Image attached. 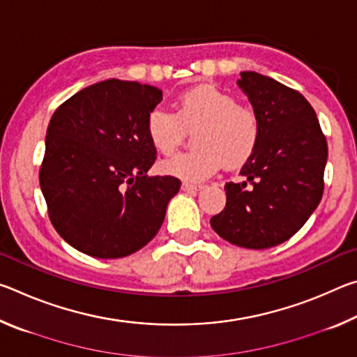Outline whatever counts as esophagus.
<instances>
[{
    "instance_id": "obj_1",
    "label": "esophagus",
    "mask_w": 357,
    "mask_h": 357,
    "mask_svg": "<svg viewBox=\"0 0 357 357\" xmlns=\"http://www.w3.org/2000/svg\"><path fill=\"white\" fill-rule=\"evenodd\" d=\"M181 189H183L184 192H197V190L203 189V185L202 184H193V183H183Z\"/></svg>"
}]
</instances>
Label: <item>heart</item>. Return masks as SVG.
Here are the masks:
<instances>
[{
    "instance_id": "b5f03b06",
    "label": "heart",
    "mask_w": 357,
    "mask_h": 357,
    "mask_svg": "<svg viewBox=\"0 0 357 357\" xmlns=\"http://www.w3.org/2000/svg\"><path fill=\"white\" fill-rule=\"evenodd\" d=\"M185 130L193 132L195 149L162 162V172L198 183L223 165L236 168L252 159L261 138V121L250 107L238 105L231 94L214 86L183 93L176 112L155 107L148 114L146 135L157 153L168 155L178 148Z\"/></svg>"
}]
</instances>
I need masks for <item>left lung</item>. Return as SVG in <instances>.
<instances>
[{"mask_svg":"<svg viewBox=\"0 0 357 357\" xmlns=\"http://www.w3.org/2000/svg\"><path fill=\"white\" fill-rule=\"evenodd\" d=\"M239 88L261 121L258 148L227 183V204L211 227L228 243L268 249L298 233L321 202L328 142L301 93L257 72H241Z\"/></svg>","mask_w":357,"mask_h":357,"instance_id":"1","label":"left lung"}]
</instances>
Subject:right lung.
<instances>
[{
    "label": "right lung",
    "instance_id": "obj_1",
    "mask_svg": "<svg viewBox=\"0 0 357 357\" xmlns=\"http://www.w3.org/2000/svg\"><path fill=\"white\" fill-rule=\"evenodd\" d=\"M162 100L149 84L94 83L53 113L39 172L59 236L96 258H123L153 239L181 181L148 176L157 151L148 114Z\"/></svg>",
    "mask_w": 357,
    "mask_h": 357
}]
</instances>
